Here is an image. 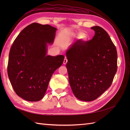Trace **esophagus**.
I'll use <instances>...</instances> for the list:
<instances>
[{"mask_svg": "<svg viewBox=\"0 0 130 130\" xmlns=\"http://www.w3.org/2000/svg\"><path fill=\"white\" fill-rule=\"evenodd\" d=\"M67 62H68L67 58V57H66V56H65V57H64V61H63V64H66L67 63Z\"/></svg>", "mask_w": 130, "mask_h": 130, "instance_id": "1", "label": "esophagus"}]
</instances>
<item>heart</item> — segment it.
I'll use <instances>...</instances> for the list:
<instances>
[{
    "instance_id": "obj_1",
    "label": "heart",
    "mask_w": 130,
    "mask_h": 130,
    "mask_svg": "<svg viewBox=\"0 0 130 130\" xmlns=\"http://www.w3.org/2000/svg\"><path fill=\"white\" fill-rule=\"evenodd\" d=\"M77 36L79 38L80 40L85 41L86 40V35L83 32H78L77 34Z\"/></svg>"
}]
</instances>
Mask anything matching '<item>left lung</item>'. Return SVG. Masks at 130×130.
Masks as SVG:
<instances>
[{"mask_svg":"<svg viewBox=\"0 0 130 130\" xmlns=\"http://www.w3.org/2000/svg\"><path fill=\"white\" fill-rule=\"evenodd\" d=\"M95 35L88 41H77L67 51L66 67L72 91L78 99H96L111 86L117 70V52L107 32L91 27Z\"/></svg>","mask_w":130,"mask_h":130,"instance_id":"1","label":"left lung"}]
</instances>
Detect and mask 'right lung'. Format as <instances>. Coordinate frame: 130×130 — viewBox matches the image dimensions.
Wrapping results in <instances>:
<instances>
[{
    "instance_id": "right-lung-1",
    "label": "right lung",
    "mask_w": 130,
    "mask_h": 130,
    "mask_svg": "<svg viewBox=\"0 0 130 130\" xmlns=\"http://www.w3.org/2000/svg\"><path fill=\"white\" fill-rule=\"evenodd\" d=\"M57 29L34 23L25 27L11 48L7 74L17 95L29 101L41 100L50 78L64 56L46 55L47 43L52 44Z\"/></svg>"
}]
</instances>
